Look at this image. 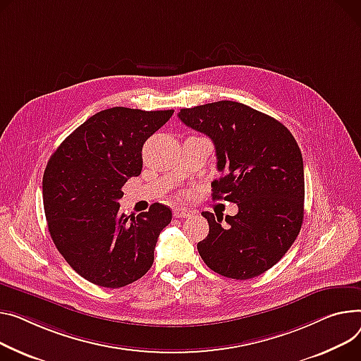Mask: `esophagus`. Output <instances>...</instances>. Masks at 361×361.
I'll return each instance as SVG.
<instances>
[{
  "mask_svg": "<svg viewBox=\"0 0 361 361\" xmlns=\"http://www.w3.org/2000/svg\"><path fill=\"white\" fill-rule=\"evenodd\" d=\"M173 214H174V218H177V219L190 218V216H191V210L184 209V207H176V209L173 210Z\"/></svg>",
  "mask_w": 361,
  "mask_h": 361,
  "instance_id": "obj_1",
  "label": "esophagus"
}]
</instances>
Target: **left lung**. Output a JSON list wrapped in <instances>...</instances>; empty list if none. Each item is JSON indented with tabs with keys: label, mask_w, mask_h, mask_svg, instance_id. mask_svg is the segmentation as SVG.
<instances>
[{
	"label": "left lung",
	"mask_w": 361,
	"mask_h": 361,
	"mask_svg": "<svg viewBox=\"0 0 361 361\" xmlns=\"http://www.w3.org/2000/svg\"><path fill=\"white\" fill-rule=\"evenodd\" d=\"M178 118L214 143L222 176L212 183L213 200L238 204V213L225 219L202 213L209 233L197 244L200 257L229 279L262 274L281 259L302 228L305 174L296 139L274 117L236 102L181 109Z\"/></svg>",
	"instance_id": "obj_1"
}]
</instances>
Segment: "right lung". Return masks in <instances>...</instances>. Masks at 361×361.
I'll list each match as a JSON object with an SVG mask.
<instances>
[{"label":"right lung","mask_w":361,"mask_h":361,"mask_svg":"<svg viewBox=\"0 0 361 361\" xmlns=\"http://www.w3.org/2000/svg\"><path fill=\"white\" fill-rule=\"evenodd\" d=\"M174 110L113 107L95 113L51 157L43 174V207L65 261L85 280L110 289L128 286L152 267L168 206L154 203L129 218L120 213L122 187L142 171V147Z\"/></svg>","instance_id":"add662e5"}]
</instances>
